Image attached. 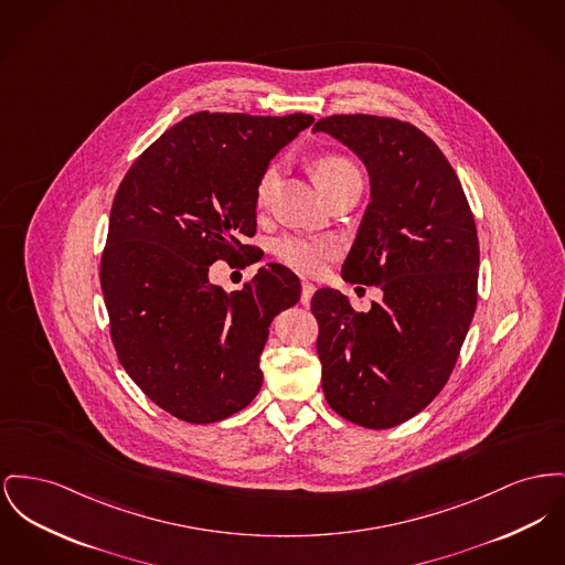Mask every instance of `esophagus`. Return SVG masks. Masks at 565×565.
<instances>
[{"label":"esophagus","mask_w":565,"mask_h":565,"mask_svg":"<svg viewBox=\"0 0 565 565\" xmlns=\"http://www.w3.org/2000/svg\"><path fill=\"white\" fill-rule=\"evenodd\" d=\"M313 292H316V286L311 284V281H302V295H300V302L302 305H307L311 297H313Z\"/></svg>","instance_id":"1"}]
</instances>
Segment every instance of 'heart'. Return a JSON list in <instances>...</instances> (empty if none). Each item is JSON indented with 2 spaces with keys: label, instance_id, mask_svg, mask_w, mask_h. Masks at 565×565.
<instances>
[{
  "label": "heart",
  "instance_id": "heart-1",
  "mask_svg": "<svg viewBox=\"0 0 565 565\" xmlns=\"http://www.w3.org/2000/svg\"><path fill=\"white\" fill-rule=\"evenodd\" d=\"M311 172H313V179H316L318 188L324 190L327 185H331L337 179L356 172V168L352 167L350 160H345L341 156L327 153V156H320V158H316L311 162ZM275 179H277L275 167L266 168L263 177L258 179V185H256V202L258 204H265L268 196H270ZM275 254H277V258L281 263H286V265L292 266L297 270L318 273L334 256V245L329 243V241H322V238L284 236V238H279L275 243Z\"/></svg>",
  "mask_w": 565,
  "mask_h": 565
}]
</instances>
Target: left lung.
I'll return each mask as SVG.
<instances>
[{
	"instance_id": "obj_1",
	"label": "left lung",
	"mask_w": 565,
	"mask_h": 565,
	"mask_svg": "<svg viewBox=\"0 0 565 565\" xmlns=\"http://www.w3.org/2000/svg\"><path fill=\"white\" fill-rule=\"evenodd\" d=\"M313 132L365 164L369 204L341 275L384 292L361 313L339 290L313 295L322 391L345 420L391 429L425 409L457 363L478 299L473 215L455 168L412 124L332 115Z\"/></svg>"
}]
</instances>
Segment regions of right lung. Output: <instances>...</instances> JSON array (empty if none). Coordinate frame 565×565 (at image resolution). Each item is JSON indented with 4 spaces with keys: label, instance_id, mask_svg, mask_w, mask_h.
I'll use <instances>...</instances> for the list:
<instances>
[{
    "label": "right lung",
    "instance_id": "right-lung-1",
    "mask_svg": "<svg viewBox=\"0 0 565 565\" xmlns=\"http://www.w3.org/2000/svg\"><path fill=\"white\" fill-rule=\"evenodd\" d=\"M311 124L302 113H194L117 190L100 270L113 343L140 391L179 420H224L263 386L268 327L299 302V277L273 263L226 292L209 266L252 254L241 238L256 233L258 179Z\"/></svg>",
    "mask_w": 565,
    "mask_h": 565
}]
</instances>
